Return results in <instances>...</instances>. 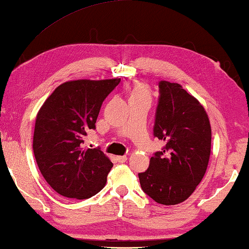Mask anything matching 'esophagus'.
Instances as JSON below:
<instances>
[{
  "label": "esophagus",
  "instance_id": "1",
  "mask_svg": "<svg viewBox=\"0 0 249 249\" xmlns=\"http://www.w3.org/2000/svg\"><path fill=\"white\" fill-rule=\"evenodd\" d=\"M116 160H117V162H119V163H124L125 161L128 160V157L127 156H119V157L116 158Z\"/></svg>",
  "mask_w": 249,
  "mask_h": 249
}]
</instances>
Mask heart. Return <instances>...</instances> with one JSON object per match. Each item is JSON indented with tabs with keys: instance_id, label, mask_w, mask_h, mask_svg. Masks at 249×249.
<instances>
[{
	"instance_id": "1",
	"label": "heart",
	"mask_w": 249,
	"mask_h": 249,
	"mask_svg": "<svg viewBox=\"0 0 249 249\" xmlns=\"http://www.w3.org/2000/svg\"><path fill=\"white\" fill-rule=\"evenodd\" d=\"M130 99L150 101V92L148 90V88L142 84H136L131 89Z\"/></svg>"
}]
</instances>
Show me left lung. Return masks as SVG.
<instances>
[{
  "label": "left lung",
  "mask_w": 249,
  "mask_h": 249,
  "mask_svg": "<svg viewBox=\"0 0 249 249\" xmlns=\"http://www.w3.org/2000/svg\"><path fill=\"white\" fill-rule=\"evenodd\" d=\"M153 136L165 145L153 153L148 170L138 174L141 189L160 204H178L206 172L212 141L209 117L181 85L161 80Z\"/></svg>",
  "instance_id": "8db88e82"
}]
</instances>
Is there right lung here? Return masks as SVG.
<instances>
[{
	"label": "right lung",
	"instance_id": "obj_1",
	"mask_svg": "<svg viewBox=\"0 0 249 249\" xmlns=\"http://www.w3.org/2000/svg\"><path fill=\"white\" fill-rule=\"evenodd\" d=\"M119 83V78L67 81L39 109L33 151L45 180L65 197L89 198L106 185L112 163L100 148L85 149L84 139L96 129L101 105Z\"/></svg>",
	"mask_w": 249,
	"mask_h": 249
}]
</instances>
